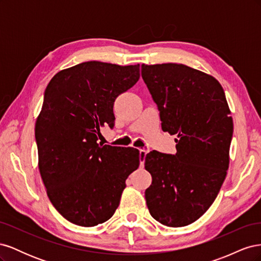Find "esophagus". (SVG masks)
<instances>
[{"label": "esophagus", "instance_id": "34e87169", "mask_svg": "<svg viewBox=\"0 0 261 261\" xmlns=\"http://www.w3.org/2000/svg\"><path fill=\"white\" fill-rule=\"evenodd\" d=\"M148 152H149L148 149H140L139 150V160H140V165H141V167H143V165H144L145 158H146Z\"/></svg>", "mask_w": 261, "mask_h": 261}]
</instances>
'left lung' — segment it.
<instances>
[{
	"instance_id": "8db88e82",
	"label": "left lung",
	"mask_w": 261,
	"mask_h": 261,
	"mask_svg": "<svg viewBox=\"0 0 261 261\" xmlns=\"http://www.w3.org/2000/svg\"><path fill=\"white\" fill-rule=\"evenodd\" d=\"M141 77L160 111L163 132L176 135V153L149 152L150 215L171 227L191 224L217 198L230 163L233 120L222 86L184 64L141 65Z\"/></svg>"
}]
</instances>
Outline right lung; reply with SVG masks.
I'll return each instance as SVG.
<instances>
[{
	"instance_id": "right-lung-1",
	"label": "right lung",
	"mask_w": 261,
	"mask_h": 261,
	"mask_svg": "<svg viewBox=\"0 0 261 261\" xmlns=\"http://www.w3.org/2000/svg\"><path fill=\"white\" fill-rule=\"evenodd\" d=\"M139 76V64L84 62L55 74L44 91L35 127L39 171L54 208L76 225L111 218L139 167L137 149L97 143L101 127H113L115 99Z\"/></svg>"
}]
</instances>
